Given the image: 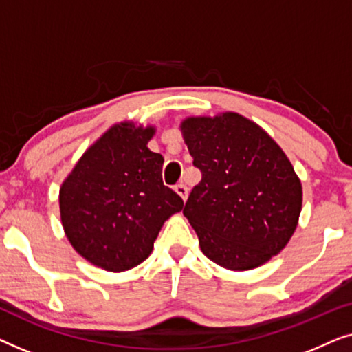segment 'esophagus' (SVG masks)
Wrapping results in <instances>:
<instances>
[{"mask_svg":"<svg viewBox=\"0 0 352 352\" xmlns=\"http://www.w3.org/2000/svg\"><path fill=\"white\" fill-rule=\"evenodd\" d=\"M175 190H176V194L181 197L182 200H187V195H189V189H187L186 187V184H182V182H179V184H176L175 186Z\"/></svg>","mask_w":352,"mask_h":352,"instance_id":"34e87169","label":"esophagus"}]
</instances>
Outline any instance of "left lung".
<instances>
[{
  "instance_id": "left-lung-1",
  "label": "left lung",
  "mask_w": 352,
  "mask_h": 352,
  "mask_svg": "<svg viewBox=\"0 0 352 352\" xmlns=\"http://www.w3.org/2000/svg\"><path fill=\"white\" fill-rule=\"evenodd\" d=\"M182 134L201 173L182 213L211 261L247 271L288 243L302 190L290 160L258 124L239 113L187 118Z\"/></svg>"
}]
</instances>
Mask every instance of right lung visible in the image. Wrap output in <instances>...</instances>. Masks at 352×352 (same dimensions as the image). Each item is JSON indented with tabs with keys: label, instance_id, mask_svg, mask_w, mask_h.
<instances>
[{
	"label": "right lung",
	"instance_id": "right-lung-1",
	"mask_svg": "<svg viewBox=\"0 0 352 352\" xmlns=\"http://www.w3.org/2000/svg\"><path fill=\"white\" fill-rule=\"evenodd\" d=\"M153 133L115 124L60 187L67 237L81 256L105 271H128L147 259L163 223L184 205L163 184V157L147 148Z\"/></svg>",
	"mask_w": 352,
	"mask_h": 352
}]
</instances>
